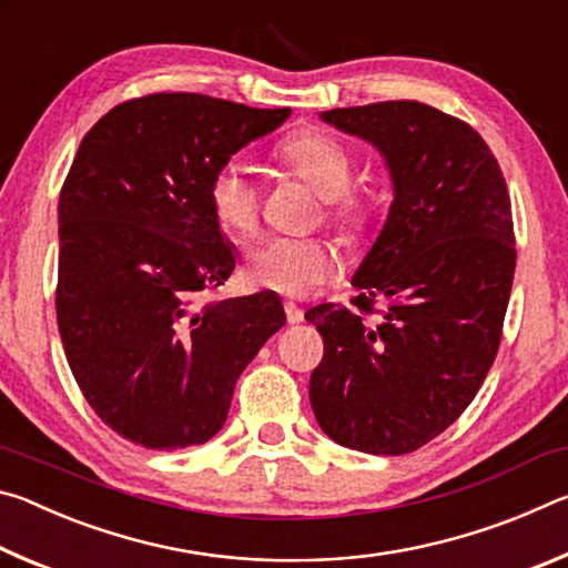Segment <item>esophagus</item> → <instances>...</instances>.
Wrapping results in <instances>:
<instances>
[{
    "label": "esophagus",
    "instance_id": "obj_1",
    "mask_svg": "<svg viewBox=\"0 0 568 568\" xmlns=\"http://www.w3.org/2000/svg\"><path fill=\"white\" fill-rule=\"evenodd\" d=\"M285 318H287V323L295 325V323L305 321V313L293 301H285Z\"/></svg>",
    "mask_w": 568,
    "mask_h": 568
}]
</instances>
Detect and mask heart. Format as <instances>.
I'll use <instances>...</instances> for the list:
<instances>
[{
	"label": "heart",
	"mask_w": 568,
	"mask_h": 568,
	"mask_svg": "<svg viewBox=\"0 0 568 568\" xmlns=\"http://www.w3.org/2000/svg\"><path fill=\"white\" fill-rule=\"evenodd\" d=\"M275 155L293 175L328 200L331 223L343 235L358 240L368 233L376 210L368 197L348 192L353 182V155L338 138L318 128H307L285 138ZM207 197L220 227L235 235L253 233L261 213V195L240 162L230 160L213 172ZM338 267L333 245L315 237L271 235L257 240L245 257L250 283L297 297L331 283L338 275Z\"/></svg>",
	"instance_id": "b5f03b06"
}]
</instances>
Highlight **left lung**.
Masks as SVG:
<instances>
[{"label":"left lung","instance_id":"8db88e82","mask_svg":"<svg viewBox=\"0 0 568 568\" xmlns=\"http://www.w3.org/2000/svg\"><path fill=\"white\" fill-rule=\"evenodd\" d=\"M323 120L383 152L396 197L353 277L355 311L305 313L325 345L311 406L335 444L410 454L468 408L501 345L516 271L511 200L484 138L430 104L373 102ZM368 314L382 318L371 326Z\"/></svg>","mask_w":568,"mask_h":568}]
</instances>
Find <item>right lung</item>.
Here are the masks:
<instances>
[{"instance_id":"right-lung-1","label":"right lung","mask_w":568,"mask_h":568,"mask_svg":"<svg viewBox=\"0 0 568 568\" xmlns=\"http://www.w3.org/2000/svg\"><path fill=\"white\" fill-rule=\"evenodd\" d=\"M287 114L155 92L112 108L77 150L60 192L57 323L82 396L132 444L213 438L240 373L283 328L271 291L205 305L197 295L235 271L210 178Z\"/></svg>"}]
</instances>
